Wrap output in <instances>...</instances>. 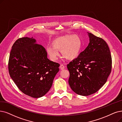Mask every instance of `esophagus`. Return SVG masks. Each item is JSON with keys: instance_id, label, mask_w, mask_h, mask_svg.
<instances>
[{"instance_id": "1", "label": "esophagus", "mask_w": 122, "mask_h": 122, "mask_svg": "<svg viewBox=\"0 0 122 122\" xmlns=\"http://www.w3.org/2000/svg\"><path fill=\"white\" fill-rule=\"evenodd\" d=\"M60 69H61V70H64V69H65V66H64V65L61 64V65H60Z\"/></svg>"}]
</instances>
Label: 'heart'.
I'll return each instance as SVG.
<instances>
[{
    "mask_svg": "<svg viewBox=\"0 0 122 122\" xmlns=\"http://www.w3.org/2000/svg\"><path fill=\"white\" fill-rule=\"evenodd\" d=\"M51 46L46 48L50 59L56 61L59 56L58 51L67 60H74L79 55L82 47L81 37L77 35H65L53 40Z\"/></svg>",
    "mask_w": 122,
    "mask_h": 122,
    "instance_id": "heart-1",
    "label": "heart"
}]
</instances>
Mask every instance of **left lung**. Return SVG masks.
Listing matches in <instances>:
<instances>
[{"instance_id": "left-lung-1", "label": "left lung", "mask_w": 122, "mask_h": 122, "mask_svg": "<svg viewBox=\"0 0 122 122\" xmlns=\"http://www.w3.org/2000/svg\"><path fill=\"white\" fill-rule=\"evenodd\" d=\"M88 33L89 45L67 65L71 88L77 95L84 96L95 93L104 86L111 72L112 64L106 42Z\"/></svg>"}]
</instances>
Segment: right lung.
Listing matches in <instances>:
<instances>
[{
    "label": "right lung",
    "instance_id": "1",
    "mask_svg": "<svg viewBox=\"0 0 122 122\" xmlns=\"http://www.w3.org/2000/svg\"><path fill=\"white\" fill-rule=\"evenodd\" d=\"M36 42L32 37L15 41L9 56L8 71L23 93L38 98L50 90L60 64L48 60L45 48Z\"/></svg>",
    "mask_w": 122,
    "mask_h": 122
}]
</instances>
